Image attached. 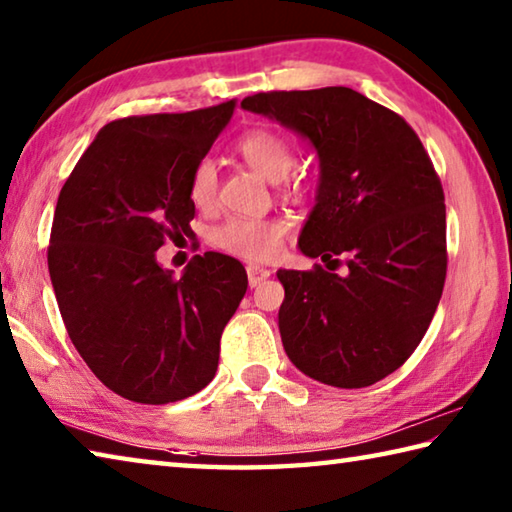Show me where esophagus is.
Returning a JSON list of instances; mask_svg holds the SVG:
<instances>
[{
    "mask_svg": "<svg viewBox=\"0 0 512 512\" xmlns=\"http://www.w3.org/2000/svg\"><path fill=\"white\" fill-rule=\"evenodd\" d=\"M246 273H248L250 287H259V284H262L266 277L271 275V271H266V268H262V266H253V264L246 268Z\"/></svg>",
    "mask_w": 512,
    "mask_h": 512,
    "instance_id": "esophagus-1",
    "label": "esophagus"
}]
</instances>
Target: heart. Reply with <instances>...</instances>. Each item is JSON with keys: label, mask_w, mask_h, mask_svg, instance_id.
Returning a JSON list of instances; mask_svg holds the SVG:
<instances>
[{"label": "heart", "mask_w": 512, "mask_h": 512, "mask_svg": "<svg viewBox=\"0 0 512 512\" xmlns=\"http://www.w3.org/2000/svg\"><path fill=\"white\" fill-rule=\"evenodd\" d=\"M237 153L244 158L257 173L268 180H280L287 176L293 167V149L280 133L268 128H253L237 140ZM189 201L198 210H212L219 192V178L216 167L210 158H203L194 164L187 183ZM287 223L277 219H246V216H232L219 228L212 230L210 241L223 250L248 262H266L277 255Z\"/></svg>", "instance_id": "1"}]
</instances>
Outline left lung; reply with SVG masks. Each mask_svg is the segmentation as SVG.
Returning a JSON list of instances; mask_svg holds the SVG:
<instances>
[{"label": "left lung", "instance_id": "left-lung-1", "mask_svg": "<svg viewBox=\"0 0 512 512\" xmlns=\"http://www.w3.org/2000/svg\"><path fill=\"white\" fill-rule=\"evenodd\" d=\"M241 108L305 135L320 158L298 246L327 268L277 271L284 350L327 386L375 384L418 348L443 296L445 194L429 153L404 117L341 85L259 92Z\"/></svg>", "mask_w": 512, "mask_h": 512}]
</instances>
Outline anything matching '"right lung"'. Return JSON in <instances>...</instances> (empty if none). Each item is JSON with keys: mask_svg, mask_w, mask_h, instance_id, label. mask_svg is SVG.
Here are the masks:
<instances>
[{"mask_svg": "<svg viewBox=\"0 0 512 512\" xmlns=\"http://www.w3.org/2000/svg\"><path fill=\"white\" fill-rule=\"evenodd\" d=\"M232 110L225 101L110 121L60 189L47 248L60 316L101 384L131 402L203 391L248 289L235 257L194 255L183 277L155 259L167 239L192 237L189 173Z\"/></svg>", "mask_w": 512, "mask_h": 512, "instance_id": "right-lung-1", "label": "right lung"}]
</instances>
